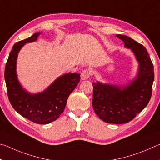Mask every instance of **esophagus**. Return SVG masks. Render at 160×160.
I'll use <instances>...</instances> for the list:
<instances>
[{"label": "esophagus", "instance_id": "esophagus-1", "mask_svg": "<svg viewBox=\"0 0 160 160\" xmlns=\"http://www.w3.org/2000/svg\"><path fill=\"white\" fill-rule=\"evenodd\" d=\"M81 79L82 80H87L90 77L91 75V70L90 69H85L83 70L81 72Z\"/></svg>", "mask_w": 160, "mask_h": 160}]
</instances>
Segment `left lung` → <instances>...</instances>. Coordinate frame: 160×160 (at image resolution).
<instances>
[{
	"instance_id": "left-lung-1",
	"label": "left lung",
	"mask_w": 160,
	"mask_h": 160,
	"mask_svg": "<svg viewBox=\"0 0 160 160\" xmlns=\"http://www.w3.org/2000/svg\"><path fill=\"white\" fill-rule=\"evenodd\" d=\"M139 62L138 75L131 85L121 88L93 82L92 104L96 114L106 123L121 124L132 120L150 102L154 81V66L145 47L125 35L117 34Z\"/></svg>"
}]
</instances>
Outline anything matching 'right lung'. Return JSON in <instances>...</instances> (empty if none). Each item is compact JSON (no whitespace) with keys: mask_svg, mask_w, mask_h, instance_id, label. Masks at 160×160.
<instances>
[{"mask_svg":"<svg viewBox=\"0 0 160 160\" xmlns=\"http://www.w3.org/2000/svg\"><path fill=\"white\" fill-rule=\"evenodd\" d=\"M39 32L16 43L9 54L5 68V80L10 104L18 113L38 124L56 121L66 107L68 98L80 80V75L67 73L59 77L44 92L31 94L19 83L16 75V61L19 51L26 43L34 42Z\"/></svg>","mask_w":160,"mask_h":160,"instance_id":"1","label":"right lung"}]
</instances>
